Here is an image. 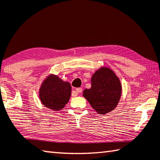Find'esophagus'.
Listing matches in <instances>:
<instances>
[{
    "mask_svg": "<svg viewBox=\"0 0 160 160\" xmlns=\"http://www.w3.org/2000/svg\"><path fill=\"white\" fill-rule=\"evenodd\" d=\"M75 91L77 92V93L78 94H79V93H81L82 92V89L81 88H76L75 89Z\"/></svg>",
    "mask_w": 160,
    "mask_h": 160,
    "instance_id": "1",
    "label": "esophagus"
}]
</instances>
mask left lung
Here are the masks:
<instances>
[{
    "label": "left lung",
    "instance_id": "1",
    "mask_svg": "<svg viewBox=\"0 0 160 160\" xmlns=\"http://www.w3.org/2000/svg\"><path fill=\"white\" fill-rule=\"evenodd\" d=\"M122 86L115 72L109 67L97 69L91 78V88L82 96L99 114H107L116 109L120 101Z\"/></svg>",
    "mask_w": 160,
    "mask_h": 160
}]
</instances>
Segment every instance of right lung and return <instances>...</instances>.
<instances>
[{"instance_id": "obj_1", "label": "right lung", "mask_w": 160, "mask_h": 160, "mask_svg": "<svg viewBox=\"0 0 160 160\" xmlns=\"http://www.w3.org/2000/svg\"><path fill=\"white\" fill-rule=\"evenodd\" d=\"M71 95V86L57 75L50 74L43 80L39 90V97L44 107L53 111L63 109Z\"/></svg>"}]
</instances>
